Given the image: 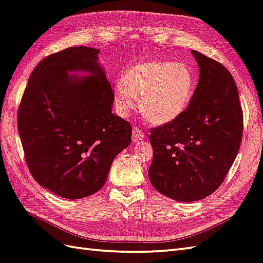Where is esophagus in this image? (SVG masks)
Masks as SVG:
<instances>
[{"label":"esophagus","mask_w":263,"mask_h":263,"mask_svg":"<svg viewBox=\"0 0 263 263\" xmlns=\"http://www.w3.org/2000/svg\"><path fill=\"white\" fill-rule=\"evenodd\" d=\"M133 142L134 143H138L144 138V134L142 133V130L139 129L138 127H134L133 128Z\"/></svg>","instance_id":"1"}]
</instances>
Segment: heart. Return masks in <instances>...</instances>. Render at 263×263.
<instances>
[{
    "label": "heart",
    "instance_id": "obj_1",
    "mask_svg": "<svg viewBox=\"0 0 263 263\" xmlns=\"http://www.w3.org/2000/svg\"><path fill=\"white\" fill-rule=\"evenodd\" d=\"M192 70L182 62L147 61L129 68L115 89V106L125 116L139 99V110L154 125L172 123L186 109L194 93Z\"/></svg>",
    "mask_w": 263,
    "mask_h": 263
}]
</instances>
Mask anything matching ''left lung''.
I'll return each mask as SVG.
<instances>
[{"label": "left lung", "instance_id": "left-lung-1", "mask_svg": "<svg viewBox=\"0 0 263 263\" xmlns=\"http://www.w3.org/2000/svg\"><path fill=\"white\" fill-rule=\"evenodd\" d=\"M200 78L180 117L151 129L152 185L178 202L211 195L239 152L243 111L233 77L222 63L193 50Z\"/></svg>", "mask_w": 263, "mask_h": 263}]
</instances>
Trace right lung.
I'll return each mask as SVG.
<instances>
[{
  "label": "right lung",
  "mask_w": 263,
  "mask_h": 263,
  "mask_svg": "<svg viewBox=\"0 0 263 263\" xmlns=\"http://www.w3.org/2000/svg\"><path fill=\"white\" fill-rule=\"evenodd\" d=\"M99 50L70 47L42 59L17 109L25 162L34 180L70 200L99 191L114 158L132 142V125L111 112L114 91ZM68 71H87L85 79Z\"/></svg>",
  "instance_id": "add662e5"
}]
</instances>
